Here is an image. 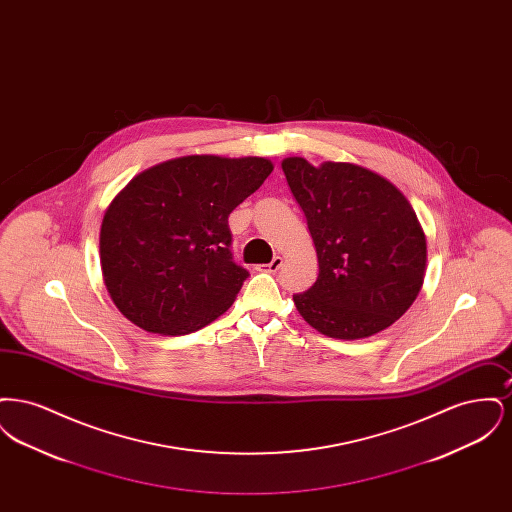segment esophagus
<instances>
[{"mask_svg":"<svg viewBox=\"0 0 512 512\" xmlns=\"http://www.w3.org/2000/svg\"><path fill=\"white\" fill-rule=\"evenodd\" d=\"M282 265H284V259L276 255V257H274V259H272V261H270L268 265H263V267H261V270H267V272H276V270H280V267H282Z\"/></svg>","mask_w":512,"mask_h":512,"instance_id":"esophagus-1","label":"esophagus"}]
</instances>
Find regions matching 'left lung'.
<instances>
[{
    "mask_svg": "<svg viewBox=\"0 0 512 512\" xmlns=\"http://www.w3.org/2000/svg\"><path fill=\"white\" fill-rule=\"evenodd\" d=\"M318 257L317 282L293 295L299 315L328 338L361 340L386 330L424 282L426 236L390 180L351 163L282 161Z\"/></svg>",
    "mask_w": 512,
    "mask_h": 512,
    "instance_id": "8db88e82",
    "label": "left lung"
}]
</instances>
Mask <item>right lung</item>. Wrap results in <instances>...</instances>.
Masks as SVG:
<instances>
[{
	"instance_id": "right-lung-1",
	"label": "right lung",
	"mask_w": 512,
	"mask_h": 512,
	"mask_svg": "<svg viewBox=\"0 0 512 512\" xmlns=\"http://www.w3.org/2000/svg\"><path fill=\"white\" fill-rule=\"evenodd\" d=\"M265 157L188 155L134 176L99 232L105 288L153 334H190L230 309L249 272L232 261L230 213L272 172Z\"/></svg>"
}]
</instances>
